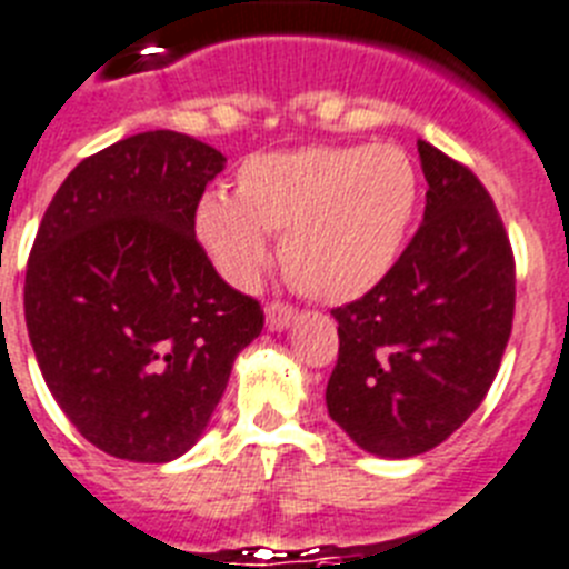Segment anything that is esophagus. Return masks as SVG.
Listing matches in <instances>:
<instances>
[{
	"label": "esophagus",
	"instance_id": "esophagus-1",
	"mask_svg": "<svg viewBox=\"0 0 569 569\" xmlns=\"http://www.w3.org/2000/svg\"><path fill=\"white\" fill-rule=\"evenodd\" d=\"M295 318H298V309H291L289 303H278L274 300V303L266 306V326H269L271 332H283Z\"/></svg>",
	"mask_w": 569,
	"mask_h": 569
}]
</instances>
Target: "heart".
Masks as SVG:
<instances>
[{
	"mask_svg": "<svg viewBox=\"0 0 569 569\" xmlns=\"http://www.w3.org/2000/svg\"><path fill=\"white\" fill-rule=\"evenodd\" d=\"M421 197L418 168L395 146H315L240 162L234 197L202 194L194 234L226 283L249 289L280 236L295 289L346 303L387 278Z\"/></svg>",
	"mask_w": 569,
	"mask_h": 569,
	"instance_id": "1",
	"label": "heart"
}]
</instances>
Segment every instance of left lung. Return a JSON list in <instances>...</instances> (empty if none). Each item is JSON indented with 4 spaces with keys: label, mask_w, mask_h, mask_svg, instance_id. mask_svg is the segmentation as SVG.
Segmentation results:
<instances>
[{
    "label": "left lung",
    "mask_w": 569,
    "mask_h": 569,
    "mask_svg": "<svg viewBox=\"0 0 569 569\" xmlns=\"http://www.w3.org/2000/svg\"><path fill=\"white\" fill-rule=\"evenodd\" d=\"M423 223L378 286L332 309V421L380 458L429 452L481 407L516 312V260L496 202L472 171L418 142Z\"/></svg>",
    "instance_id": "1"
}]
</instances>
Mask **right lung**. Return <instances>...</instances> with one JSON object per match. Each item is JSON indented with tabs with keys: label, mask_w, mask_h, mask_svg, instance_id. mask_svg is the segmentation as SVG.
Wrapping results in <instances>:
<instances>
[{
	"label": "right lung",
	"mask_w": 569,
	"mask_h": 569,
	"mask_svg": "<svg viewBox=\"0 0 569 569\" xmlns=\"http://www.w3.org/2000/svg\"><path fill=\"white\" fill-rule=\"evenodd\" d=\"M217 148L146 131L73 168L48 206L28 271L24 323L48 389L79 435L122 461L189 452L263 329L194 234Z\"/></svg>",
	"instance_id": "obj_1"
}]
</instances>
